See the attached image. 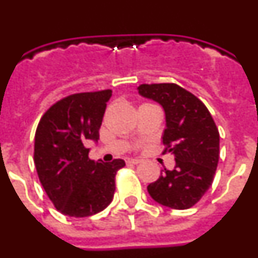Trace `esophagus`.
I'll use <instances>...</instances> for the list:
<instances>
[{"label": "esophagus", "instance_id": "obj_1", "mask_svg": "<svg viewBox=\"0 0 258 258\" xmlns=\"http://www.w3.org/2000/svg\"><path fill=\"white\" fill-rule=\"evenodd\" d=\"M125 161H126L127 165H131V164H134V165H136V164L141 163L140 159H132V157H127V159Z\"/></svg>", "mask_w": 258, "mask_h": 258}]
</instances>
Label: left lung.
<instances>
[{
    "instance_id": "1",
    "label": "left lung",
    "mask_w": 258,
    "mask_h": 258,
    "mask_svg": "<svg viewBox=\"0 0 258 258\" xmlns=\"http://www.w3.org/2000/svg\"><path fill=\"white\" fill-rule=\"evenodd\" d=\"M138 93L164 108V152L175 160L174 169H164L147 186L150 197L173 209L191 208L211 187L217 169L220 133L213 117L199 98L177 84H142Z\"/></svg>"
}]
</instances>
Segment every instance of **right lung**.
<instances>
[{"label": "right lung", "mask_w": 258, "mask_h": 258, "mask_svg": "<svg viewBox=\"0 0 258 258\" xmlns=\"http://www.w3.org/2000/svg\"><path fill=\"white\" fill-rule=\"evenodd\" d=\"M112 90L77 93L52 104L38 122L35 165L54 207L68 217H89L112 202L115 175L125 161L95 163L86 141L99 140L107 102Z\"/></svg>", "instance_id": "obj_1"}]
</instances>
